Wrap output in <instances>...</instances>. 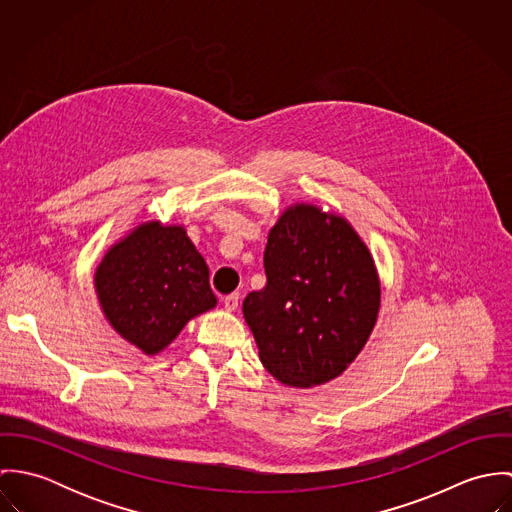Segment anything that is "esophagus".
<instances>
[{"instance_id":"34e87169","label":"esophagus","mask_w":512,"mask_h":512,"mask_svg":"<svg viewBox=\"0 0 512 512\" xmlns=\"http://www.w3.org/2000/svg\"><path fill=\"white\" fill-rule=\"evenodd\" d=\"M238 299H240V293H230V295H226L224 299H222V303H224V309L226 311H234L236 307H238Z\"/></svg>"}]
</instances>
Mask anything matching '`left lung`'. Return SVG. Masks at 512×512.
Segmentation results:
<instances>
[{
    "label": "left lung",
    "instance_id": "obj_1",
    "mask_svg": "<svg viewBox=\"0 0 512 512\" xmlns=\"http://www.w3.org/2000/svg\"><path fill=\"white\" fill-rule=\"evenodd\" d=\"M266 286L242 303L260 361L280 382L309 388L351 365L376 323L372 256L341 217L288 209L268 234Z\"/></svg>",
    "mask_w": 512,
    "mask_h": 512
}]
</instances>
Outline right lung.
<instances>
[{"label": "right lung", "instance_id": "obj_1", "mask_svg": "<svg viewBox=\"0 0 512 512\" xmlns=\"http://www.w3.org/2000/svg\"><path fill=\"white\" fill-rule=\"evenodd\" d=\"M106 319L146 355L165 349L189 319L217 305L209 266L181 226L146 222L96 270Z\"/></svg>", "mask_w": 512, "mask_h": 512}]
</instances>
